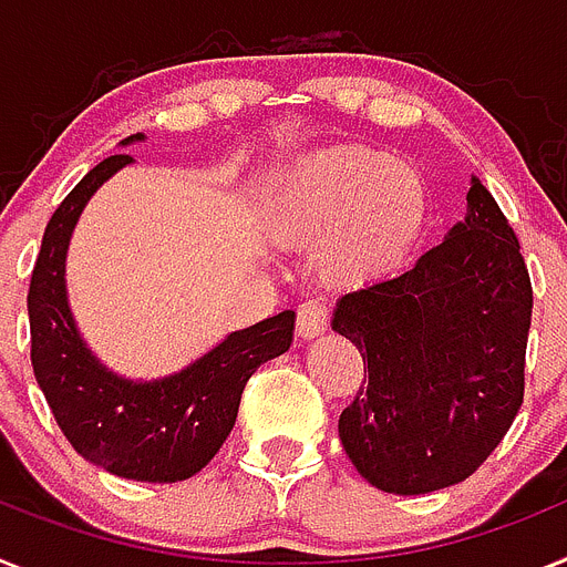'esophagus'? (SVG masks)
Masks as SVG:
<instances>
[{
  "label": "esophagus",
  "instance_id": "34e87169",
  "mask_svg": "<svg viewBox=\"0 0 567 567\" xmlns=\"http://www.w3.org/2000/svg\"><path fill=\"white\" fill-rule=\"evenodd\" d=\"M327 323H330V316H327V307L321 301H307L298 309V336L301 338H318L327 332Z\"/></svg>",
  "mask_w": 567,
  "mask_h": 567
}]
</instances>
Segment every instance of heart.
I'll return each mask as SVG.
<instances>
[{
    "mask_svg": "<svg viewBox=\"0 0 567 567\" xmlns=\"http://www.w3.org/2000/svg\"><path fill=\"white\" fill-rule=\"evenodd\" d=\"M269 224L284 240L318 246L336 284H364L408 258L427 224L422 174L364 145H336L301 159L280 181Z\"/></svg>",
    "mask_w": 567,
    "mask_h": 567,
    "instance_id": "b5f03b06",
    "label": "heart"
}]
</instances>
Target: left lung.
<instances>
[{"label": "left lung", "mask_w": 567, "mask_h": 567, "mask_svg": "<svg viewBox=\"0 0 567 567\" xmlns=\"http://www.w3.org/2000/svg\"><path fill=\"white\" fill-rule=\"evenodd\" d=\"M530 309L519 240L478 177L442 244L338 298L332 330L355 343L367 381L338 435L370 485L433 493L491 456L525 395Z\"/></svg>", "instance_id": "obj_1"}]
</instances>
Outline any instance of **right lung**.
I'll use <instances>...</instances> for the list:
<instances>
[{
	"label": "right lung",
	"instance_id": "right-lung-1",
	"mask_svg": "<svg viewBox=\"0 0 567 567\" xmlns=\"http://www.w3.org/2000/svg\"><path fill=\"white\" fill-rule=\"evenodd\" d=\"M145 134L125 137L143 143ZM128 154L91 168L60 203L42 235L31 275V364L53 419L85 462L134 482H183L215 458L231 433L246 381L292 343L295 312H278L229 332L192 364L159 379H125L91 352L74 321L65 287L68 244L82 209Z\"/></svg>",
	"mask_w": 567,
	"mask_h": 567
}]
</instances>
